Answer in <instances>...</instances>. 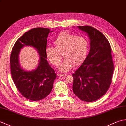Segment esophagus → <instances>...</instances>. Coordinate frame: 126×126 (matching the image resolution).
<instances>
[{
	"instance_id": "1",
	"label": "esophagus",
	"mask_w": 126,
	"mask_h": 126,
	"mask_svg": "<svg viewBox=\"0 0 126 126\" xmlns=\"http://www.w3.org/2000/svg\"><path fill=\"white\" fill-rule=\"evenodd\" d=\"M59 77H63V76H66V74H61V73H59L58 74Z\"/></svg>"
}]
</instances>
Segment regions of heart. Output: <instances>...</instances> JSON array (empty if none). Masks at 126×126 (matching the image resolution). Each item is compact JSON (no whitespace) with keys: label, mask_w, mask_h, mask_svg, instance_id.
<instances>
[{"label":"heart","mask_w":126,"mask_h":126,"mask_svg":"<svg viewBox=\"0 0 126 126\" xmlns=\"http://www.w3.org/2000/svg\"><path fill=\"white\" fill-rule=\"evenodd\" d=\"M54 43L55 48L47 47L46 54L49 61L54 66L60 64L63 54L65 59L58 68L61 72L69 71L73 67L74 63L76 65L81 63L87 55L89 44L84 37L62 33Z\"/></svg>","instance_id":"1"}]
</instances>
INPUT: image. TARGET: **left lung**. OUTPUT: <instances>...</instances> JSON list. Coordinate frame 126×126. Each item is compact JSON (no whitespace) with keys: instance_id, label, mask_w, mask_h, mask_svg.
I'll return each mask as SVG.
<instances>
[{"instance_id":"1","label":"left lung","mask_w":126,"mask_h":126,"mask_svg":"<svg viewBox=\"0 0 126 126\" xmlns=\"http://www.w3.org/2000/svg\"><path fill=\"white\" fill-rule=\"evenodd\" d=\"M86 33L90 40V50L86 58L72 76L73 92L80 100H97L103 96L112 82L113 63L111 48L101 32L91 26H77Z\"/></svg>"}]
</instances>
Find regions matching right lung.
I'll return each mask as SVG.
<instances>
[{"instance_id":"right-lung-1","label":"right lung","mask_w":126,"mask_h":126,"mask_svg":"<svg viewBox=\"0 0 126 126\" xmlns=\"http://www.w3.org/2000/svg\"><path fill=\"white\" fill-rule=\"evenodd\" d=\"M49 28H34L25 33L14 44L10 58V70L14 84L26 99L38 101L50 93L56 75L47 61L46 54ZM26 46H32L40 56L39 63L32 71L25 70L19 61L20 50Z\"/></svg>"}]
</instances>
